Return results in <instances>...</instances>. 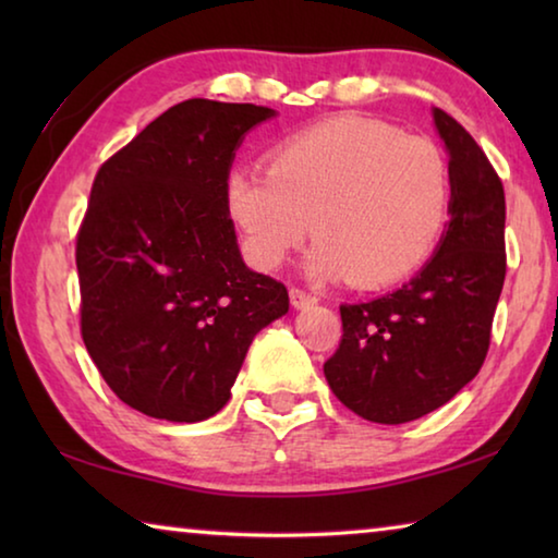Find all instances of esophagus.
Instances as JSON below:
<instances>
[{
	"label": "esophagus",
	"instance_id": "34e87169",
	"mask_svg": "<svg viewBox=\"0 0 558 558\" xmlns=\"http://www.w3.org/2000/svg\"><path fill=\"white\" fill-rule=\"evenodd\" d=\"M290 302H292V307L305 310V307L317 305V295H313V292L300 290V288H290Z\"/></svg>",
	"mask_w": 558,
	"mask_h": 558
}]
</instances>
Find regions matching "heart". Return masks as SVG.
Segmentation results:
<instances>
[{
	"instance_id": "1",
	"label": "heart",
	"mask_w": 558,
	"mask_h": 558,
	"mask_svg": "<svg viewBox=\"0 0 558 558\" xmlns=\"http://www.w3.org/2000/svg\"><path fill=\"white\" fill-rule=\"evenodd\" d=\"M223 199L260 268H278L313 231L310 270L317 278L384 288L436 251L452 172L430 137L339 116L282 140L268 169H231Z\"/></svg>"
}]
</instances>
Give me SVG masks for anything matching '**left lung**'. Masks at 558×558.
I'll list each match as a JSON object with an SVG mask.
<instances>
[{
  "label": "left lung",
  "instance_id": "left-lung-1",
  "mask_svg": "<svg viewBox=\"0 0 558 558\" xmlns=\"http://www.w3.org/2000/svg\"><path fill=\"white\" fill-rule=\"evenodd\" d=\"M433 122L452 172L448 231L405 286L339 307L342 342L325 362L337 399L386 426L440 409L475 379L507 272L502 182L456 118L433 108Z\"/></svg>",
  "mask_w": 558,
  "mask_h": 558
}]
</instances>
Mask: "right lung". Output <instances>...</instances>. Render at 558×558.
<instances>
[{"mask_svg":"<svg viewBox=\"0 0 558 558\" xmlns=\"http://www.w3.org/2000/svg\"><path fill=\"white\" fill-rule=\"evenodd\" d=\"M272 116L184 100L98 169L75 239L81 335L130 409L172 423L219 413L253 337L288 313L286 286L243 263L223 199L245 132Z\"/></svg>","mask_w":558,"mask_h":558,"instance_id":"right-lung-1","label":"right lung"}]
</instances>
